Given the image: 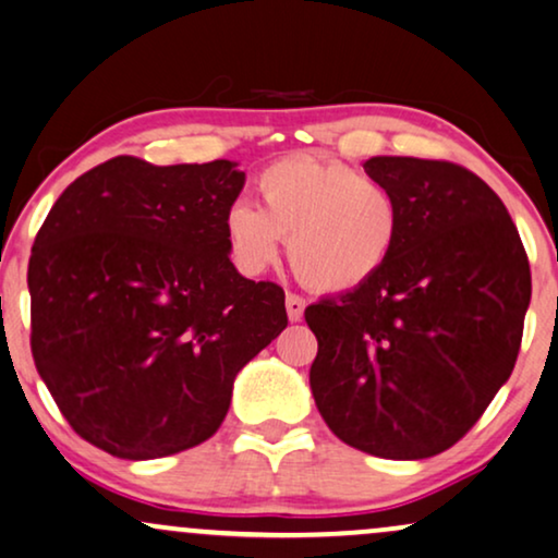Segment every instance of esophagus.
Returning a JSON list of instances; mask_svg holds the SVG:
<instances>
[{
    "mask_svg": "<svg viewBox=\"0 0 558 558\" xmlns=\"http://www.w3.org/2000/svg\"><path fill=\"white\" fill-rule=\"evenodd\" d=\"M286 311H288V318H291V322H301L303 311H306V301H303L301 295L288 293L286 295Z\"/></svg>",
    "mask_w": 558,
    "mask_h": 558,
    "instance_id": "1",
    "label": "esophagus"
}]
</instances>
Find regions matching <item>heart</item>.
<instances>
[{"instance_id": "obj_1", "label": "heart", "mask_w": 558, "mask_h": 558, "mask_svg": "<svg viewBox=\"0 0 558 558\" xmlns=\"http://www.w3.org/2000/svg\"><path fill=\"white\" fill-rule=\"evenodd\" d=\"M257 206L236 202L225 214L229 257L247 275L267 270L288 240V259L303 286L344 293L388 265L403 232L390 185L347 162L288 158L255 181Z\"/></svg>"}]
</instances>
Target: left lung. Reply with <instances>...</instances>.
Wrapping results in <instances>:
<instances>
[{
	"label": "left lung",
	"instance_id": "8db88e82",
	"mask_svg": "<svg viewBox=\"0 0 558 558\" xmlns=\"http://www.w3.org/2000/svg\"><path fill=\"white\" fill-rule=\"evenodd\" d=\"M403 232L388 265L306 308L318 339L311 392L333 434L383 459L441 454L508 383L531 267L500 196L447 160L377 155Z\"/></svg>",
	"mask_w": 558,
	"mask_h": 558
}]
</instances>
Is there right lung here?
<instances>
[{"instance_id":"1","label":"right lung","mask_w":558,"mask_h":558,"mask_svg":"<svg viewBox=\"0 0 558 558\" xmlns=\"http://www.w3.org/2000/svg\"><path fill=\"white\" fill-rule=\"evenodd\" d=\"M232 160L119 155L76 178L27 267L33 360L73 430L111 457L158 459L217 434L234 377L288 326L286 293L229 259Z\"/></svg>"}]
</instances>
